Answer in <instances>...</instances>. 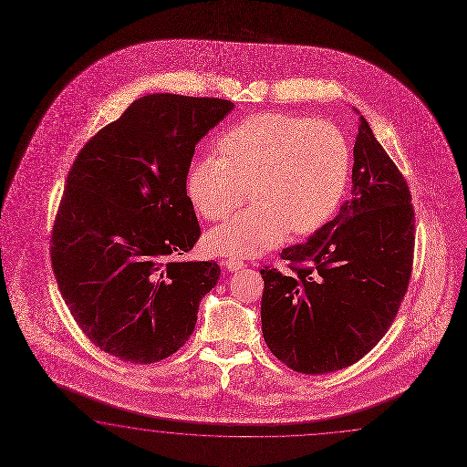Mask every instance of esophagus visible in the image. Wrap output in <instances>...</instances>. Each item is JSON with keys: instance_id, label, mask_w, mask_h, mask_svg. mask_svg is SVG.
<instances>
[{"instance_id": "34e87169", "label": "esophagus", "mask_w": 467, "mask_h": 467, "mask_svg": "<svg viewBox=\"0 0 467 467\" xmlns=\"http://www.w3.org/2000/svg\"><path fill=\"white\" fill-rule=\"evenodd\" d=\"M223 265H224V268L229 270V272H238L241 268H244L246 264L241 262L238 258H226V260H223Z\"/></svg>"}]
</instances>
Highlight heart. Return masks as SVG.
Listing matches in <instances>:
<instances>
[{
	"label": "heart",
	"mask_w": 467,
	"mask_h": 467,
	"mask_svg": "<svg viewBox=\"0 0 467 467\" xmlns=\"http://www.w3.org/2000/svg\"><path fill=\"white\" fill-rule=\"evenodd\" d=\"M221 156L192 164L189 197L207 221L253 207L205 236L223 256H256L292 236H307L337 213L350 175V151L327 120L280 112L244 117L221 138Z\"/></svg>",
	"instance_id": "b5f03b06"
}]
</instances>
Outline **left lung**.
<instances>
[{"instance_id": "left-lung-1", "label": "left lung", "mask_w": 467, "mask_h": 467, "mask_svg": "<svg viewBox=\"0 0 467 467\" xmlns=\"http://www.w3.org/2000/svg\"><path fill=\"white\" fill-rule=\"evenodd\" d=\"M352 183V199L333 221L282 250L289 272H260L266 347L296 372L328 374L370 352L391 327L411 277V193L362 115Z\"/></svg>"}]
</instances>
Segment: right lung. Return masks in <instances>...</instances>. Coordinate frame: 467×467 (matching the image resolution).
Listing matches in <instances>:
<instances>
[{
    "instance_id": "add662e5",
    "label": "right lung",
    "mask_w": 467,
    "mask_h": 467,
    "mask_svg": "<svg viewBox=\"0 0 467 467\" xmlns=\"http://www.w3.org/2000/svg\"><path fill=\"white\" fill-rule=\"evenodd\" d=\"M234 103L152 93L79 151L54 221L51 262L64 303L103 352L160 362L193 333L215 262H175L201 227L187 195L195 146Z\"/></svg>"
}]
</instances>
